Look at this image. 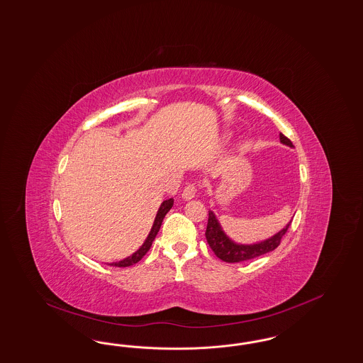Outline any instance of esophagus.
<instances>
[{
  "mask_svg": "<svg viewBox=\"0 0 363 363\" xmlns=\"http://www.w3.org/2000/svg\"><path fill=\"white\" fill-rule=\"evenodd\" d=\"M197 193V185L196 184H189L186 188L184 189L182 191V199L184 200H191L196 197Z\"/></svg>",
  "mask_w": 363,
  "mask_h": 363,
  "instance_id": "34e87169",
  "label": "esophagus"
}]
</instances>
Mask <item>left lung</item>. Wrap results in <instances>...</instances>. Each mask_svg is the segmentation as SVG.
Segmentation results:
<instances>
[{
    "instance_id": "1",
    "label": "left lung",
    "mask_w": 363,
    "mask_h": 363,
    "mask_svg": "<svg viewBox=\"0 0 363 363\" xmlns=\"http://www.w3.org/2000/svg\"><path fill=\"white\" fill-rule=\"evenodd\" d=\"M280 142L287 145L289 147L294 146L292 142L283 134H280ZM289 225H291V223L286 228H283L279 233H276L275 236H272L268 240H264L262 242L252 244V245H242V244L233 242L230 238H228L218 224L216 216L213 214V212H209L205 236H206L209 247L212 248L214 255L218 259H221L226 263H241V262H247V260L259 257L271 250H276L280 245L281 238L287 233Z\"/></svg>"
}]
</instances>
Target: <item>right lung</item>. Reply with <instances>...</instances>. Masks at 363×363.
Here are the masks:
<instances>
[{
  "label": "right lung",
  "instance_id": "right-lung-1",
  "mask_svg": "<svg viewBox=\"0 0 363 363\" xmlns=\"http://www.w3.org/2000/svg\"><path fill=\"white\" fill-rule=\"evenodd\" d=\"M173 203H174V200H173V199H169V200L163 201L161 208L158 209L157 217H155V220H154V224H152V228H151L149 236L146 238V241L143 242V245H142V247H140L135 253H133L131 256L125 257V260H121V262H118V263H111L110 265H113V267H121V268H122V267H130V265H134V264H137L139 260H142V257H143V256L149 252V250H150L151 244H152L154 238L157 236V233L160 232V228L162 225L163 218H164V216L167 214V212L172 209Z\"/></svg>",
  "mask_w": 363,
  "mask_h": 363
}]
</instances>
